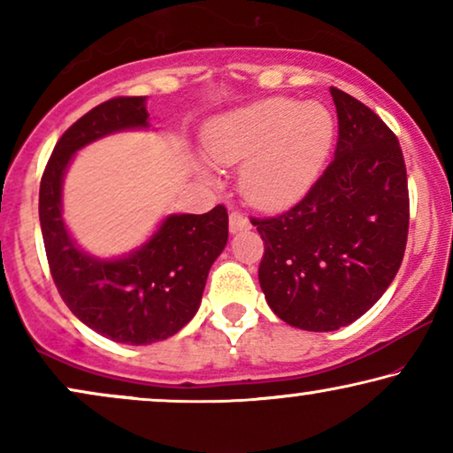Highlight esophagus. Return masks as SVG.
<instances>
[{
  "instance_id": "1",
  "label": "esophagus",
  "mask_w": 453,
  "mask_h": 453,
  "mask_svg": "<svg viewBox=\"0 0 453 453\" xmlns=\"http://www.w3.org/2000/svg\"><path fill=\"white\" fill-rule=\"evenodd\" d=\"M250 228H251L250 220H247L241 212H231V216H228V231H231L233 234L250 231Z\"/></svg>"
}]
</instances>
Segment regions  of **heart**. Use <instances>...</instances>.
Returning <instances> with one entry per match:
<instances>
[{
  "instance_id": "obj_1",
  "label": "heart",
  "mask_w": 453,
  "mask_h": 453,
  "mask_svg": "<svg viewBox=\"0 0 453 453\" xmlns=\"http://www.w3.org/2000/svg\"><path fill=\"white\" fill-rule=\"evenodd\" d=\"M334 144V117L324 104L265 98L219 117L203 132L208 157L243 163L241 194L259 210L293 206L307 196ZM202 177L208 169L197 166Z\"/></svg>"
}]
</instances>
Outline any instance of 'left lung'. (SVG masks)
<instances>
[{"label": "left lung", "instance_id": "1", "mask_svg": "<svg viewBox=\"0 0 453 453\" xmlns=\"http://www.w3.org/2000/svg\"><path fill=\"white\" fill-rule=\"evenodd\" d=\"M330 92L340 127L330 166L288 212L251 220L265 245L257 274L265 301L307 332L367 313L398 274L408 237L398 138L357 98Z\"/></svg>", "mask_w": 453, "mask_h": 453}]
</instances>
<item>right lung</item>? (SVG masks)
Listing matches in <instances>:
<instances>
[{
    "label": "right lung",
    "mask_w": 453,
    "mask_h": 453,
    "mask_svg": "<svg viewBox=\"0 0 453 453\" xmlns=\"http://www.w3.org/2000/svg\"><path fill=\"white\" fill-rule=\"evenodd\" d=\"M146 96H119L73 123L53 148L41 179L39 219L49 268L61 299L101 336L152 344L177 334L197 313L208 272L225 250L228 214H169L140 247L117 257L84 251L64 220V179L84 146L126 129H148Z\"/></svg>",
    "instance_id": "obj_1"
}]
</instances>
